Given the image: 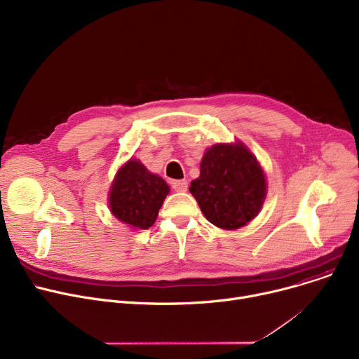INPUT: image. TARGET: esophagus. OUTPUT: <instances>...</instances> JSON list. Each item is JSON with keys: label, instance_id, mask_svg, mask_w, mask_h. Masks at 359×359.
<instances>
[{"label": "esophagus", "instance_id": "1", "mask_svg": "<svg viewBox=\"0 0 359 359\" xmlns=\"http://www.w3.org/2000/svg\"><path fill=\"white\" fill-rule=\"evenodd\" d=\"M172 187L176 192H186L187 191V182L186 180H175V182H172Z\"/></svg>", "mask_w": 359, "mask_h": 359}]
</instances>
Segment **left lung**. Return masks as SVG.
<instances>
[{
  "mask_svg": "<svg viewBox=\"0 0 359 359\" xmlns=\"http://www.w3.org/2000/svg\"><path fill=\"white\" fill-rule=\"evenodd\" d=\"M189 191L215 227L237 230L259 214L266 198V177L243 142L215 144L205 151L201 175Z\"/></svg>",
  "mask_w": 359,
  "mask_h": 359,
  "instance_id": "obj_1",
  "label": "left lung"
}]
</instances>
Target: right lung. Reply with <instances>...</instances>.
Segmentation results:
<instances>
[{"mask_svg":"<svg viewBox=\"0 0 359 359\" xmlns=\"http://www.w3.org/2000/svg\"><path fill=\"white\" fill-rule=\"evenodd\" d=\"M168 192V184L158 175L148 172L140 160L130 158L111 183L110 212L128 227L147 230L156 222Z\"/></svg>","mask_w":359,"mask_h":359,"instance_id":"1","label":"right lung"}]
</instances>
